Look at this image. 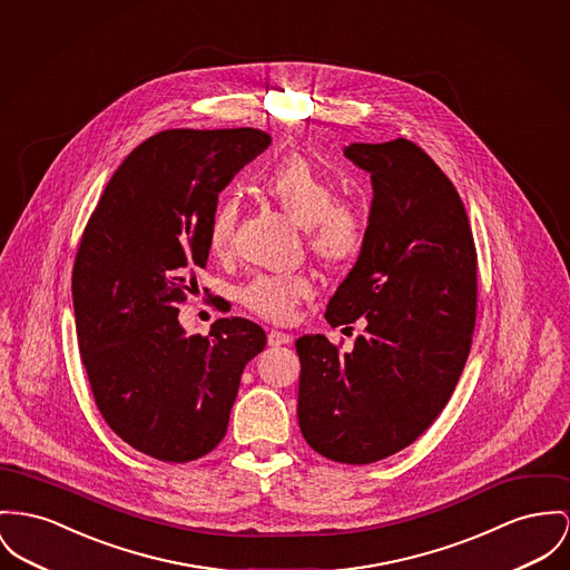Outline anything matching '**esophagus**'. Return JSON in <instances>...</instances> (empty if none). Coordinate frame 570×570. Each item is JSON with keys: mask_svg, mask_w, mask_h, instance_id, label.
<instances>
[{"mask_svg": "<svg viewBox=\"0 0 570 570\" xmlns=\"http://www.w3.org/2000/svg\"><path fill=\"white\" fill-rule=\"evenodd\" d=\"M292 335L289 333H281V331H269V335H267V343L269 345H287V343H292Z\"/></svg>", "mask_w": 570, "mask_h": 570, "instance_id": "obj_1", "label": "esophagus"}]
</instances>
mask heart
Segmentation results:
<instances>
[{
	"label": "heart",
	"instance_id": "1",
	"mask_svg": "<svg viewBox=\"0 0 570 570\" xmlns=\"http://www.w3.org/2000/svg\"><path fill=\"white\" fill-rule=\"evenodd\" d=\"M262 191L294 223L304 227L308 250L328 266L354 264L370 239V214L354 200L337 196V184L303 155H289L264 173ZM237 225V203L223 196L209 218L207 242L216 255L227 253ZM313 283L304 272L257 274L237 296L255 315L269 322L292 320L296 306L311 298Z\"/></svg>",
	"mask_w": 570,
	"mask_h": 570
}]
</instances>
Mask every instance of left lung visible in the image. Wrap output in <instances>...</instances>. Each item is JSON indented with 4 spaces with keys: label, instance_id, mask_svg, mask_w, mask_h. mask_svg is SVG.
<instances>
[{
    "label": "left lung",
    "instance_id": "1",
    "mask_svg": "<svg viewBox=\"0 0 570 570\" xmlns=\"http://www.w3.org/2000/svg\"><path fill=\"white\" fill-rule=\"evenodd\" d=\"M372 175L370 239L326 322L365 317L352 352L296 342L304 441L335 462L370 464L409 448L441 415L464 370L478 315V253L454 184L406 138L354 142Z\"/></svg>",
    "mask_w": 570,
    "mask_h": 570
}]
</instances>
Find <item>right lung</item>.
I'll return each instance as SVG.
<instances>
[{
    "label": "right lung",
    "instance_id": "obj_1",
    "mask_svg": "<svg viewBox=\"0 0 570 570\" xmlns=\"http://www.w3.org/2000/svg\"><path fill=\"white\" fill-rule=\"evenodd\" d=\"M262 129H166L118 166L73 264L77 343L95 404L127 445L164 462L209 454L239 379L266 347L250 320L186 335L179 304L207 266L218 194L267 149Z\"/></svg>",
    "mask_w": 570,
    "mask_h": 570
}]
</instances>
